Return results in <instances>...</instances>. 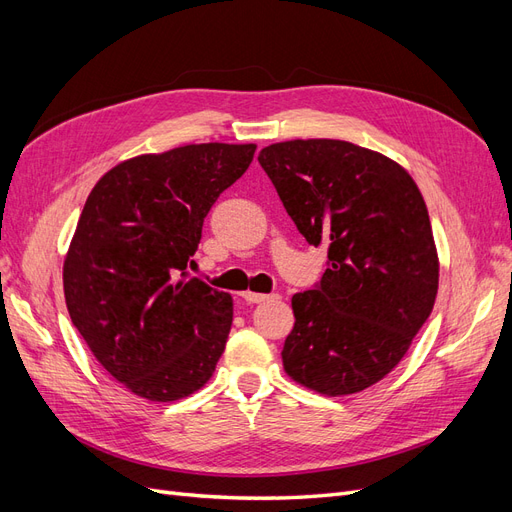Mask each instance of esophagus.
Instances as JSON below:
<instances>
[{"label": "esophagus", "instance_id": "esophagus-1", "mask_svg": "<svg viewBox=\"0 0 512 512\" xmlns=\"http://www.w3.org/2000/svg\"><path fill=\"white\" fill-rule=\"evenodd\" d=\"M243 297V301H247V303H262V301H267V299H271V294H260V292H243L241 294Z\"/></svg>", "mask_w": 512, "mask_h": 512}]
</instances>
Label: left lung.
Returning <instances> with one entry per match:
<instances>
[{
    "label": "left lung",
    "instance_id": "1",
    "mask_svg": "<svg viewBox=\"0 0 512 512\" xmlns=\"http://www.w3.org/2000/svg\"><path fill=\"white\" fill-rule=\"evenodd\" d=\"M260 166L309 245H329L327 271L292 297L284 369L322 395H350L404 359L438 294V254L425 200L382 153L333 138L275 143Z\"/></svg>",
    "mask_w": 512,
    "mask_h": 512
}]
</instances>
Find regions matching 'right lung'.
Segmentation results:
<instances>
[{"instance_id":"1","label":"right lung","mask_w":512,"mask_h":512,"mask_svg":"<svg viewBox=\"0 0 512 512\" xmlns=\"http://www.w3.org/2000/svg\"><path fill=\"white\" fill-rule=\"evenodd\" d=\"M256 145L205 143L117 164L91 190L64 262L72 324L134 395L175 401L215 371L232 299L188 273L203 222Z\"/></svg>"}]
</instances>
